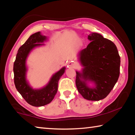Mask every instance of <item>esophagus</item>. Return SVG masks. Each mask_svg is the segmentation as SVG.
<instances>
[{
	"mask_svg": "<svg viewBox=\"0 0 135 135\" xmlns=\"http://www.w3.org/2000/svg\"><path fill=\"white\" fill-rule=\"evenodd\" d=\"M77 67V64L74 61H71L68 64L67 67L68 68H76Z\"/></svg>",
	"mask_w": 135,
	"mask_h": 135,
	"instance_id": "obj_1",
	"label": "esophagus"
}]
</instances>
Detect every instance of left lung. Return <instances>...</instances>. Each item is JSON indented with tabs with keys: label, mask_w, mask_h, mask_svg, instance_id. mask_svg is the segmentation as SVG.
Wrapping results in <instances>:
<instances>
[{
	"label": "left lung",
	"mask_w": 135,
	"mask_h": 135,
	"mask_svg": "<svg viewBox=\"0 0 135 135\" xmlns=\"http://www.w3.org/2000/svg\"><path fill=\"white\" fill-rule=\"evenodd\" d=\"M88 38L90 43L78 54L83 68L76 71V84L84 99L99 100L108 96L117 83L120 57L115 44L100 34L91 33Z\"/></svg>",
	"instance_id": "left-lung-1"
}]
</instances>
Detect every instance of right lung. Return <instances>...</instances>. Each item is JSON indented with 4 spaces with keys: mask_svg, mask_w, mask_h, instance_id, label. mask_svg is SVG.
Instances as JSON below:
<instances>
[{
    "mask_svg": "<svg viewBox=\"0 0 135 135\" xmlns=\"http://www.w3.org/2000/svg\"><path fill=\"white\" fill-rule=\"evenodd\" d=\"M47 37L40 31L30 36L24 44L18 49L13 64L14 83L15 88L27 103L34 107H42L49 104L58 90V81L65 73V67L52 75L46 85L40 89H33L27 80V59L36 47L44 46Z\"/></svg>",
    "mask_w": 135,
    "mask_h": 135,
    "instance_id": "add662e5",
    "label": "right lung"
}]
</instances>
